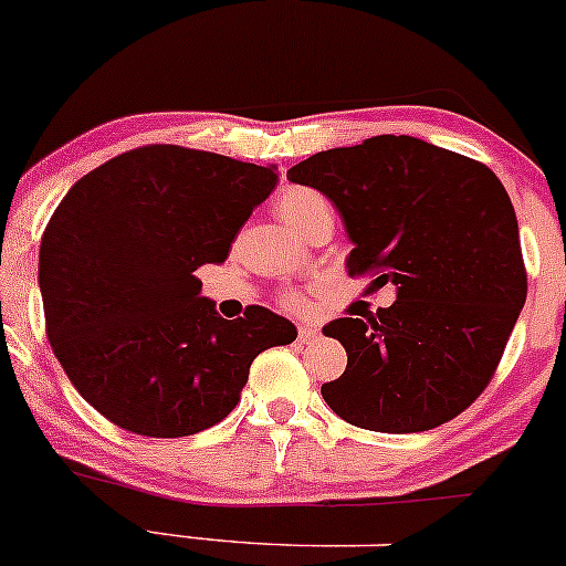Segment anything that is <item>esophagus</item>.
Masks as SVG:
<instances>
[{
    "mask_svg": "<svg viewBox=\"0 0 566 566\" xmlns=\"http://www.w3.org/2000/svg\"><path fill=\"white\" fill-rule=\"evenodd\" d=\"M297 339H301V345H311L313 339H318V329H316V326H311V324L297 326Z\"/></svg>",
    "mask_w": 566,
    "mask_h": 566,
    "instance_id": "esophagus-1",
    "label": "esophagus"
}]
</instances>
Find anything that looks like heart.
<instances>
[{"mask_svg":"<svg viewBox=\"0 0 566 566\" xmlns=\"http://www.w3.org/2000/svg\"><path fill=\"white\" fill-rule=\"evenodd\" d=\"M326 208L329 206H326L324 197L318 195L316 189H308V187H290L276 197L279 218H282L290 229L301 231V234L305 231V227L313 221V218H316ZM284 305L292 311H301V308H305V301L301 295H295V292H292V295L284 297Z\"/></svg>","mask_w":566,"mask_h":566,"instance_id":"b5f03b06","label":"heart"}]
</instances>
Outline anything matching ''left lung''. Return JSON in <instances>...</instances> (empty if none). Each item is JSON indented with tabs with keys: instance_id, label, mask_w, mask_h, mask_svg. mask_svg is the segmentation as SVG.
<instances>
[{
	"instance_id": "left-lung-1",
	"label": "left lung",
	"mask_w": 566,
	"mask_h": 566,
	"mask_svg": "<svg viewBox=\"0 0 566 566\" xmlns=\"http://www.w3.org/2000/svg\"><path fill=\"white\" fill-rule=\"evenodd\" d=\"M292 184L332 200L350 276L395 287V303L324 326L348 353L326 406L374 432H424L485 390L527 297L520 227L499 176L417 136H371L311 155Z\"/></svg>"
}]
</instances>
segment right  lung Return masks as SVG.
I'll use <instances>...</instances> for the list:
<instances>
[{
    "label": "right lung",
    "mask_w": 566,
    "mask_h": 566,
    "mask_svg": "<svg viewBox=\"0 0 566 566\" xmlns=\"http://www.w3.org/2000/svg\"><path fill=\"white\" fill-rule=\"evenodd\" d=\"M276 181V166L149 145L67 189L44 229L39 290L54 356L102 417L147 438L208 430L258 353L297 337L263 305L218 316L197 279L227 261Z\"/></svg>",
    "instance_id": "obj_1"
}]
</instances>
